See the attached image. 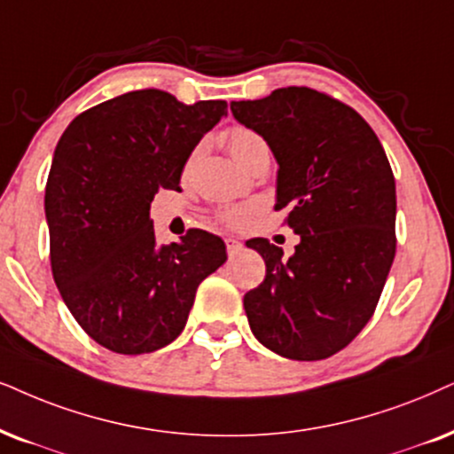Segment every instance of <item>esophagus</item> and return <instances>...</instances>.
Here are the masks:
<instances>
[{
    "label": "esophagus",
    "instance_id": "obj_1",
    "mask_svg": "<svg viewBox=\"0 0 454 454\" xmlns=\"http://www.w3.org/2000/svg\"><path fill=\"white\" fill-rule=\"evenodd\" d=\"M223 243H226V251H228V255H231V257H234L240 249H243V243H240V240H237V239L228 237L226 240H223Z\"/></svg>",
    "mask_w": 454,
    "mask_h": 454
}]
</instances>
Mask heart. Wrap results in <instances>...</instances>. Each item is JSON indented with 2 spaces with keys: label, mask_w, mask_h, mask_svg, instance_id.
Instances as JSON below:
<instances>
[{
  "label": "heart",
  "mask_w": 454,
  "mask_h": 454,
  "mask_svg": "<svg viewBox=\"0 0 454 454\" xmlns=\"http://www.w3.org/2000/svg\"><path fill=\"white\" fill-rule=\"evenodd\" d=\"M223 142H226L228 151L234 157L237 163L247 165L251 163V159H255L257 154L268 151V142L263 140L262 134H257L255 129L243 128V125H232L231 129H226L223 134ZM257 209V203H245V205H231V207H223L217 217L220 222L228 223V226H240L247 217H249Z\"/></svg>",
  "instance_id": "obj_1"
}]
</instances>
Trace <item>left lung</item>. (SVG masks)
<instances>
[{"label":"left lung","mask_w":454,"mask_h":454,"mask_svg":"<svg viewBox=\"0 0 454 454\" xmlns=\"http://www.w3.org/2000/svg\"><path fill=\"white\" fill-rule=\"evenodd\" d=\"M231 111L272 148L277 209H289L285 223L301 237L289 260L268 239L247 243L266 262V278L243 300L249 326L285 358H329L371 320L395 255L386 151L352 106L303 85Z\"/></svg>","instance_id":"8db88e82"}]
</instances>
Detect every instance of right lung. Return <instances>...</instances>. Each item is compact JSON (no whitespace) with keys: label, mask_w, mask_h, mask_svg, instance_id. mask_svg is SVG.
Returning a JSON list of instances; mask_svg holds the SVG:
<instances>
[{"label":"right lung","mask_w":454,"mask_h":454,"mask_svg":"<svg viewBox=\"0 0 454 454\" xmlns=\"http://www.w3.org/2000/svg\"><path fill=\"white\" fill-rule=\"evenodd\" d=\"M223 100L184 105L136 90L88 108L60 136L45 184L54 283L79 326L117 354H148L184 329L199 285L226 262L215 234L154 243L151 200L177 191Z\"/></svg>","instance_id":"1"}]
</instances>
